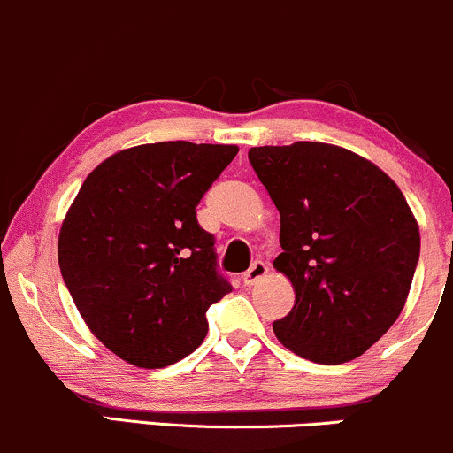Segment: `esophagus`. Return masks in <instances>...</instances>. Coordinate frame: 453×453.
I'll use <instances>...</instances> for the list:
<instances>
[{"label":"esophagus","mask_w":453,"mask_h":453,"mask_svg":"<svg viewBox=\"0 0 453 453\" xmlns=\"http://www.w3.org/2000/svg\"><path fill=\"white\" fill-rule=\"evenodd\" d=\"M266 274H268V266H266V264H264V262H256L251 268L247 270V273H244L242 283L247 285V288H251V285L259 283V280L266 277Z\"/></svg>","instance_id":"1"}]
</instances>
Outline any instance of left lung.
Listing matches in <instances>:
<instances>
[{
  "instance_id": "1",
  "label": "left lung",
  "mask_w": 453,
  "mask_h": 453,
  "mask_svg": "<svg viewBox=\"0 0 453 453\" xmlns=\"http://www.w3.org/2000/svg\"><path fill=\"white\" fill-rule=\"evenodd\" d=\"M249 161L280 215L274 268L296 294L274 334L304 360H356L407 303L419 257L413 211L381 168L336 144L253 147Z\"/></svg>"
}]
</instances>
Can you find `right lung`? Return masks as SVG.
<instances>
[{
    "instance_id": "1",
    "label": "right lung",
    "mask_w": 453,
    "mask_h": 453,
    "mask_svg": "<svg viewBox=\"0 0 453 453\" xmlns=\"http://www.w3.org/2000/svg\"><path fill=\"white\" fill-rule=\"evenodd\" d=\"M236 144H138L104 159L61 223L57 256L78 313L138 368L183 360L206 339V311L232 285L196 206Z\"/></svg>"
}]
</instances>
